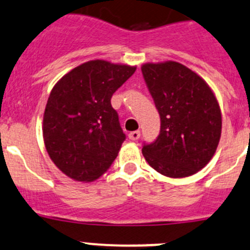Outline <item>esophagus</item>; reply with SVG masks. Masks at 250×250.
I'll list each match as a JSON object with an SVG mask.
<instances>
[{
	"label": "esophagus",
	"mask_w": 250,
	"mask_h": 250,
	"mask_svg": "<svg viewBox=\"0 0 250 250\" xmlns=\"http://www.w3.org/2000/svg\"><path fill=\"white\" fill-rule=\"evenodd\" d=\"M140 136H141L140 131H132V132L128 133V138H130L131 141H137L138 138H140Z\"/></svg>",
	"instance_id": "obj_1"
}]
</instances>
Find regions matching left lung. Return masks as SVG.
Masks as SVG:
<instances>
[{
    "label": "left lung",
    "mask_w": 250,
    "mask_h": 250,
    "mask_svg": "<svg viewBox=\"0 0 250 250\" xmlns=\"http://www.w3.org/2000/svg\"><path fill=\"white\" fill-rule=\"evenodd\" d=\"M143 78L160 114V133L142 153L155 171L171 178L195 174L219 144L221 112L212 89L176 61L144 63Z\"/></svg>",
    "instance_id": "8db88e82"
}]
</instances>
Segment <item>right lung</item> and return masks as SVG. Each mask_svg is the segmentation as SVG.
Listing matches in <instances>:
<instances>
[{"label":"right lung","instance_id":"1","mask_svg":"<svg viewBox=\"0 0 250 250\" xmlns=\"http://www.w3.org/2000/svg\"><path fill=\"white\" fill-rule=\"evenodd\" d=\"M135 71L136 66L92 60L54 85L43 117V138L53 163L69 178L95 181L118 156L126 136L110 99Z\"/></svg>","mask_w":250,"mask_h":250}]
</instances>
